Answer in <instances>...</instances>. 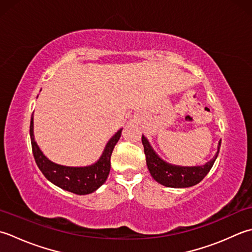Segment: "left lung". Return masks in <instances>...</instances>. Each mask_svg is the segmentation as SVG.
I'll list each match as a JSON object with an SVG mask.
<instances>
[{"label":"left lung","mask_w":252,"mask_h":252,"mask_svg":"<svg viewBox=\"0 0 252 252\" xmlns=\"http://www.w3.org/2000/svg\"><path fill=\"white\" fill-rule=\"evenodd\" d=\"M141 140L143 148H145L147 166L151 176L158 184L171 188H187L201 182L212 168L220 148V140L215 156L203 165L181 166L168 163L158 157V153L153 150L150 142L143 135Z\"/></svg>","instance_id":"8db88e82"}]
</instances>
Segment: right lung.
Returning a JSON list of instances; mask_svg holds the SVG:
<instances>
[{
  "instance_id": "right-lung-1",
  "label": "right lung",
  "mask_w": 252,
  "mask_h": 252,
  "mask_svg": "<svg viewBox=\"0 0 252 252\" xmlns=\"http://www.w3.org/2000/svg\"><path fill=\"white\" fill-rule=\"evenodd\" d=\"M123 128L106 142L99 160L87 166H66L54 163L43 155L33 135V114L30 121V139L35 163L49 182L66 191L76 194H88L95 191L106 181L111 169V156L117 141L120 140Z\"/></svg>"
}]
</instances>
